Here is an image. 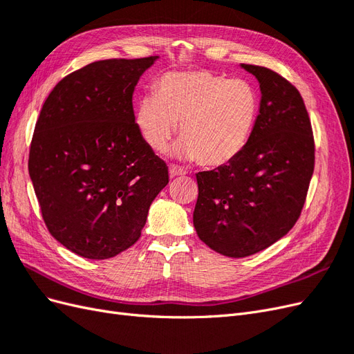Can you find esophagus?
<instances>
[{"instance_id": "1", "label": "esophagus", "mask_w": 354, "mask_h": 354, "mask_svg": "<svg viewBox=\"0 0 354 354\" xmlns=\"http://www.w3.org/2000/svg\"><path fill=\"white\" fill-rule=\"evenodd\" d=\"M186 174V171L183 168H180L178 165H171L169 167V176L171 177H177V176H183Z\"/></svg>"}]
</instances>
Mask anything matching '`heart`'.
Masks as SVG:
<instances>
[{
  "mask_svg": "<svg viewBox=\"0 0 354 354\" xmlns=\"http://www.w3.org/2000/svg\"><path fill=\"white\" fill-rule=\"evenodd\" d=\"M260 95L243 78L211 71L171 72L155 84V95L137 103L134 121L156 153L168 151L180 125V152L208 168L230 164L248 146L259 120Z\"/></svg>",
  "mask_w": 354,
  "mask_h": 354,
  "instance_id": "obj_1",
  "label": "heart"
}]
</instances>
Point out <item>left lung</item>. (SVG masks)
<instances>
[{
  "label": "left lung",
  "mask_w": 354,
  "mask_h": 354,
  "mask_svg": "<svg viewBox=\"0 0 354 354\" xmlns=\"http://www.w3.org/2000/svg\"><path fill=\"white\" fill-rule=\"evenodd\" d=\"M260 82V112L248 146L230 164L201 171L194 226L216 252L241 259L294 227L315 169L312 122L301 94L277 72L242 65Z\"/></svg>",
  "instance_id": "1"
}]
</instances>
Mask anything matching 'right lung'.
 I'll use <instances>...</instances> for the list:
<instances>
[{
  "label": "right lung",
  "mask_w": 354,
  "mask_h": 354,
  "mask_svg": "<svg viewBox=\"0 0 354 354\" xmlns=\"http://www.w3.org/2000/svg\"><path fill=\"white\" fill-rule=\"evenodd\" d=\"M158 56L93 62L42 104L29 176L48 232L84 259L104 260L142 234L168 167L134 121L133 93Z\"/></svg>",
  "instance_id": "right-lung-1"
}]
</instances>
